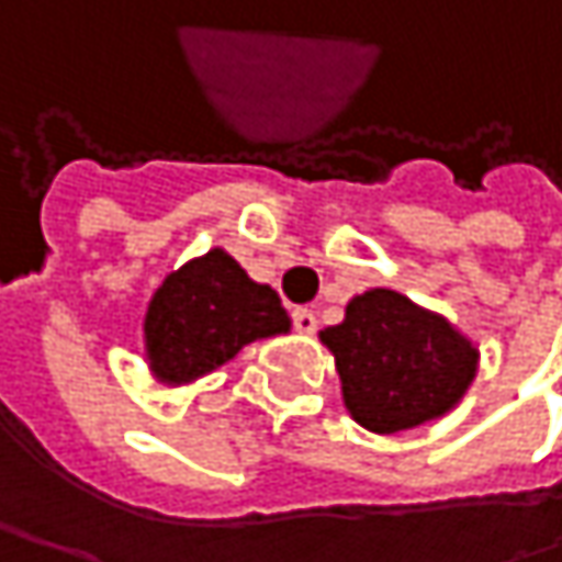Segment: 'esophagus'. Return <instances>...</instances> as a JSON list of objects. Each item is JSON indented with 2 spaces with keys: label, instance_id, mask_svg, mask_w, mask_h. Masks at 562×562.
Returning a JSON list of instances; mask_svg holds the SVG:
<instances>
[{
  "label": "esophagus",
  "instance_id": "esophagus-1",
  "mask_svg": "<svg viewBox=\"0 0 562 562\" xmlns=\"http://www.w3.org/2000/svg\"><path fill=\"white\" fill-rule=\"evenodd\" d=\"M292 325H295L299 335H312V331L318 328V318H315L312 308H295V312H292Z\"/></svg>",
  "mask_w": 562,
  "mask_h": 562
}]
</instances>
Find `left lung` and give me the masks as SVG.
Wrapping results in <instances>:
<instances>
[{
	"mask_svg": "<svg viewBox=\"0 0 562 562\" xmlns=\"http://www.w3.org/2000/svg\"><path fill=\"white\" fill-rule=\"evenodd\" d=\"M335 358L341 400L355 423L378 436L416 429L459 406L479 374V345L446 315L378 285L318 331Z\"/></svg>",
	"mask_w": 562,
	"mask_h": 562,
	"instance_id": "1",
	"label": "left lung"
}]
</instances>
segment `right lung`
I'll use <instances>...</instances> for the list:
<instances>
[{
  "label": "right lung",
  "instance_id": "add662e5",
  "mask_svg": "<svg viewBox=\"0 0 562 562\" xmlns=\"http://www.w3.org/2000/svg\"><path fill=\"white\" fill-rule=\"evenodd\" d=\"M289 328L277 289L254 282L224 247H214L178 267L153 292L143 318L146 368L166 387L194 384L244 345Z\"/></svg>",
  "mask_w": 562,
  "mask_h": 562
}]
</instances>
